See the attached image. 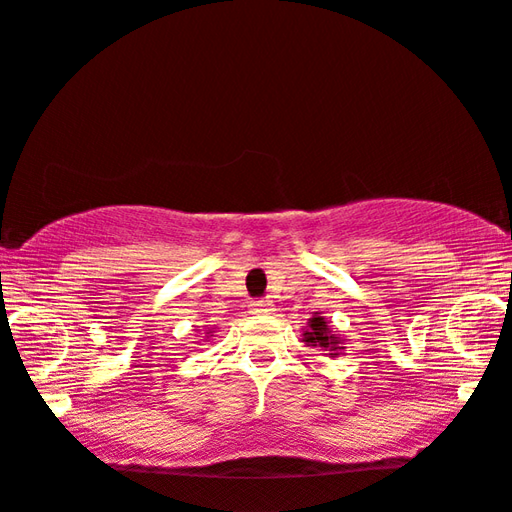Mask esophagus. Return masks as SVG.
I'll return each instance as SVG.
<instances>
[{
  "label": "esophagus",
  "mask_w": 512,
  "mask_h": 512,
  "mask_svg": "<svg viewBox=\"0 0 512 512\" xmlns=\"http://www.w3.org/2000/svg\"><path fill=\"white\" fill-rule=\"evenodd\" d=\"M272 311H274L272 304H270V301H265V299H256V301H251V304H249V313H254V315H267Z\"/></svg>",
  "instance_id": "34e87169"
}]
</instances>
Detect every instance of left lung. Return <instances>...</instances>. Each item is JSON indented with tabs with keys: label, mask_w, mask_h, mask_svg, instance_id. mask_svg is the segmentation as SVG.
<instances>
[{
	"label": "left lung",
	"mask_w": 512,
	"mask_h": 512,
	"mask_svg": "<svg viewBox=\"0 0 512 512\" xmlns=\"http://www.w3.org/2000/svg\"><path fill=\"white\" fill-rule=\"evenodd\" d=\"M304 342L308 347H320L322 351H326V356H338V351L345 349L338 335L331 331L326 317H322L320 313H315L311 320H308V329L304 331Z\"/></svg>",
	"instance_id": "1"
}]
</instances>
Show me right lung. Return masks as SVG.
Returning <instances> with one entry per match:
<instances>
[{
  "mask_svg": "<svg viewBox=\"0 0 512 512\" xmlns=\"http://www.w3.org/2000/svg\"><path fill=\"white\" fill-rule=\"evenodd\" d=\"M208 333H213V331H208Z\"/></svg>",
  "mask_w": 512,
  "mask_h": 512,
  "instance_id": "add662e5",
  "label": "right lung"
}]
</instances>
